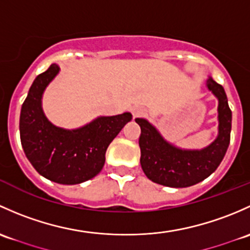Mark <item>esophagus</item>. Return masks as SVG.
Instances as JSON below:
<instances>
[{"mask_svg":"<svg viewBox=\"0 0 250 250\" xmlns=\"http://www.w3.org/2000/svg\"><path fill=\"white\" fill-rule=\"evenodd\" d=\"M132 115H133V118L144 117V115H146V110L144 109L143 107L136 106V107L132 108Z\"/></svg>","mask_w":250,"mask_h":250,"instance_id":"obj_1","label":"esophagus"}]
</instances>
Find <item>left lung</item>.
<instances>
[{"mask_svg": "<svg viewBox=\"0 0 250 250\" xmlns=\"http://www.w3.org/2000/svg\"><path fill=\"white\" fill-rule=\"evenodd\" d=\"M208 90L219 100L218 120L219 135L207 148L183 150L167 143L153 125L137 118L141 126V166L151 182L171 188H187L202 182L218 168L230 144L231 109L224 87L208 78Z\"/></svg>", "mask_w": 250, "mask_h": 250, "instance_id": "left-lung-1", "label": "left lung"}]
</instances>
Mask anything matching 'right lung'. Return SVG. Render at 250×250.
I'll use <instances>...</instances> for the list:
<instances>
[{"mask_svg":"<svg viewBox=\"0 0 250 250\" xmlns=\"http://www.w3.org/2000/svg\"><path fill=\"white\" fill-rule=\"evenodd\" d=\"M58 72L53 63L33 81L20 112V141L38 173L59 184H79L101 172L108 146L132 114L100 117L77 130L56 127L45 118L41 100Z\"/></svg>","mask_w":250,"mask_h":250,"instance_id":"right-lung-1","label":"right lung"}]
</instances>
